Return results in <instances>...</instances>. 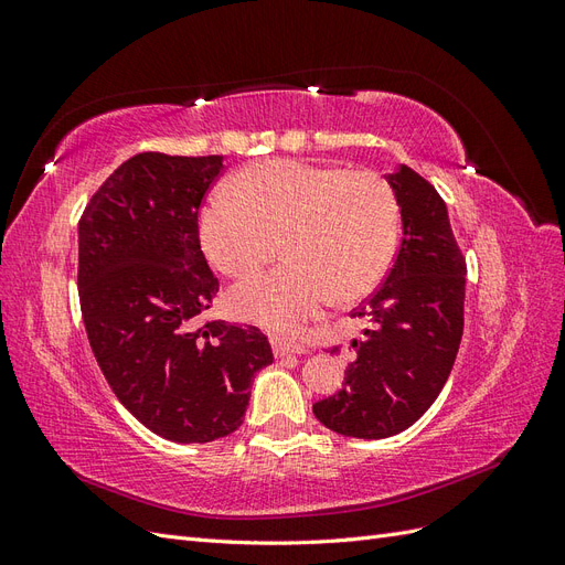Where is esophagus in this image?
Wrapping results in <instances>:
<instances>
[{
	"mask_svg": "<svg viewBox=\"0 0 565 565\" xmlns=\"http://www.w3.org/2000/svg\"><path fill=\"white\" fill-rule=\"evenodd\" d=\"M273 351H276V358H285V355H301V353H306V349H303V347L289 344V341H282V339H273Z\"/></svg>",
	"mask_w": 565,
	"mask_h": 565,
	"instance_id": "obj_1",
	"label": "esophagus"
}]
</instances>
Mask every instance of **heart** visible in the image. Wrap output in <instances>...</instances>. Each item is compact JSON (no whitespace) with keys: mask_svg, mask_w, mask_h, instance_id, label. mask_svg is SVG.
Wrapping results in <instances>:
<instances>
[{"mask_svg":"<svg viewBox=\"0 0 565 565\" xmlns=\"http://www.w3.org/2000/svg\"><path fill=\"white\" fill-rule=\"evenodd\" d=\"M231 191L200 214L210 262L226 276H252L278 254L280 237L289 259L233 289L231 309L241 318L292 334L334 297H363L386 276L398 204L382 177L276 158L243 169Z\"/></svg>","mask_w":565,"mask_h":565,"instance_id":"heart-1","label":"heart"}]
</instances>
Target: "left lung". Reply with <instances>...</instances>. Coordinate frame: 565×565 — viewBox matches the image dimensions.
Wrapping results in <instances>:
<instances>
[{"mask_svg":"<svg viewBox=\"0 0 565 565\" xmlns=\"http://www.w3.org/2000/svg\"><path fill=\"white\" fill-rule=\"evenodd\" d=\"M386 181L403 218L396 262L377 292L351 311L370 328L351 341L344 386L313 405L328 429L367 440L405 431L431 407L465 332L467 264L446 202L407 164Z\"/></svg>","mask_w":565,"mask_h":565,"instance_id":"obj_1","label":"left lung"}]
</instances>
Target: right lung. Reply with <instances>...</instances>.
I'll list each match as a JSON object with an SVG mask.
<instances>
[{"instance_id": "right-lung-1", "label": "right lung", "mask_w": 565, "mask_h": 565, "mask_svg": "<svg viewBox=\"0 0 565 565\" xmlns=\"http://www.w3.org/2000/svg\"><path fill=\"white\" fill-rule=\"evenodd\" d=\"M221 169L224 156L139 152L98 188L77 228L79 306L96 363L117 401L174 443L233 434L254 374L273 363L252 324L195 330L218 292L198 212Z\"/></svg>"}]
</instances>
